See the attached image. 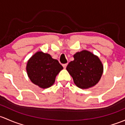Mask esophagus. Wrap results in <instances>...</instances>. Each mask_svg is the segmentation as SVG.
I'll use <instances>...</instances> for the list:
<instances>
[{"mask_svg": "<svg viewBox=\"0 0 125 125\" xmlns=\"http://www.w3.org/2000/svg\"><path fill=\"white\" fill-rule=\"evenodd\" d=\"M67 65V64H62V66H63V67L64 68V69H65V68H66Z\"/></svg>", "mask_w": 125, "mask_h": 125, "instance_id": "obj_1", "label": "esophagus"}]
</instances>
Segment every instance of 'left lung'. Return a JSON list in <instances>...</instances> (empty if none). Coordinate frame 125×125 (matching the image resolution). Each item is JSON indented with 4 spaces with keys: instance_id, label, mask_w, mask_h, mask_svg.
<instances>
[{
    "instance_id": "8db88e82",
    "label": "left lung",
    "mask_w": 125,
    "mask_h": 125,
    "mask_svg": "<svg viewBox=\"0 0 125 125\" xmlns=\"http://www.w3.org/2000/svg\"><path fill=\"white\" fill-rule=\"evenodd\" d=\"M73 58L74 60L69 63L66 69L76 85L87 89L97 84L104 71V66L98 56L83 50L76 53Z\"/></svg>"
}]
</instances>
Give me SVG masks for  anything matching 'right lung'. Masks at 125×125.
<instances>
[{
  "mask_svg": "<svg viewBox=\"0 0 125 125\" xmlns=\"http://www.w3.org/2000/svg\"><path fill=\"white\" fill-rule=\"evenodd\" d=\"M62 69L57 60L40 51L32 56L26 65L27 74L30 80L42 88L51 87L56 75Z\"/></svg>",
  "mask_w": 125,
  "mask_h": 125,
  "instance_id": "1",
  "label": "right lung"
}]
</instances>
